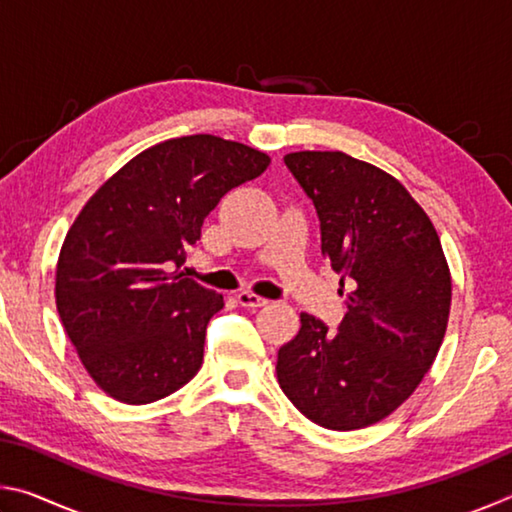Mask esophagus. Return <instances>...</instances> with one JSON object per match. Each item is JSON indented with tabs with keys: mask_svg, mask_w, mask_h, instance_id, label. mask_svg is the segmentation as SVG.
<instances>
[{
	"mask_svg": "<svg viewBox=\"0 0 512 512\" xmlns=\"http://www.w3.org/2000/svg\"><path fill=\"white\" fill-rule=\"evenodd\" d=\"M237 300H239L241 307H248V309H259V307H266L268 305L266 298L257 296V293H250V291H241L239 296H237Z\"/></svg>",
	"mask_w": 512,
	"mask_h": 512,
	"instance_id": "obj_1",
	"label": "esophagus"
}]
</instances>
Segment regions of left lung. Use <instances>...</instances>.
<instances>
[{"label": "left lung", "instance_id": "8db88e82", "mask_svg": "<svg viewBox=\"0 0 512 512\" xmlns=\"http://www.w3.org/2000/svg\"><path fill=\"white\" fill-rule=\"evenodd\" d=\"M284 164L316 207L348 314L336 332L300 314L296 339L277 352V381L320 427H368L418 388L443 343L452 302L443 246L386 171L341 151L289 153Z\"/></svg>", "mask_w": 512, "mask_h": 512}]
</instances>
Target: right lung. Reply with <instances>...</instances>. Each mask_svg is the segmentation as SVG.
I'll list each match as a JSON object with an SVG mask.
<instances>
[{"instance_id": "right-lung-1", "label": "right lung", "mask_w": 512, "mask_h": 512, "mask_svg": "<svg viewBox=\"0 0 512 512\" xmlns=\"http://www.w3.org/2000/svg\"><path fill=\"white\" fill-rule=\"evenodd\" d=\"M266 153L214 135L155 144L117 171L69 228L56 305L85 370L110 397L149 404L192 379L223 296L171 268L205 216L266 171Z\"/></svg>"}]
</instances>
